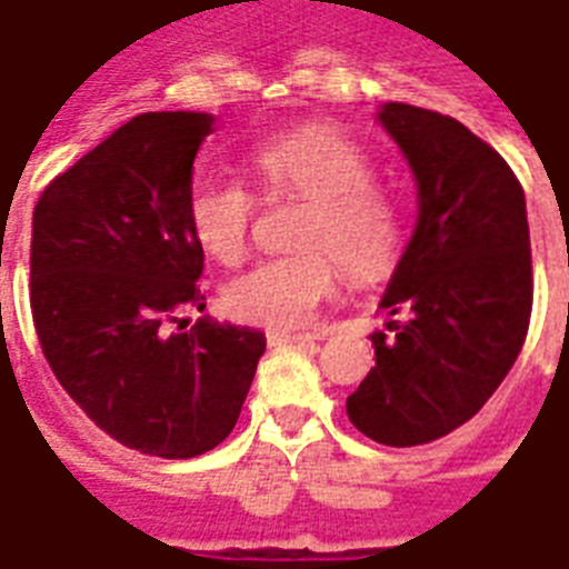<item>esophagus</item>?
Returning <instances> with one entry per match:
<instances>
[{
    "mask_svg": "<svg viewBox=\"0 0 569 569\" xmlns=\"http://www.w3.org/2000/svg\"><path fill=\"white\" fill-rule=\"evenodd\" d=\"M267 341L270 347H281V345H311L315 341V335L311 332H267Z\"/></svg>",
    "mask_w": 569,
    "mask_h": 569,
    "instance_id": "obj_1",
    "label": "esophagus"
}]
</instances>
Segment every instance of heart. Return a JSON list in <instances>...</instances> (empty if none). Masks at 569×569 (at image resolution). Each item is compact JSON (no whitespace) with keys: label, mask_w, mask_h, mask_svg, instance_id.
<instances>
[{"label":"heart","mask_w":569,"mask_h":569,"mask_svg":"<svg viewBox=\"0 0 569 569\" xmlns=\"http://www.w3.org/2000/svg\"><path fill=\"white\" fill-rule=\"evenodd\" d=\"M263 198L306 201L299 252L263 258L224 284V308L267 329L302 326L335 290L337 261L353 281H377L398 267L407 228L398 201L373 187L368 153L329 124H302L249 151ZM254 198L234 180H198L187 196L189 234L213 261L237 263L249 246Z\"/></svg>","instance_id":"1"}]
</instances>
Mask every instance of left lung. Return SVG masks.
I'll return each instance as SVG.
<instances>
[{
  "mask_svg": "<svg viewBox=\"0 0 569 569\" xmlns=\"http://www.w3.org/2000/svg\"><path fill=\"white\" fill-rule=\"evenodd\" d=\"M380 124L416 174L418 219L371 335L377 365L347 416L391 448L433 442L492 398L526 345L531 246L526 192L510 166L457 118L386 103Z\"/></svg>",
  "mask_w": 569,
  "mask_h": 569,
  "instance_id": "1",
  "label": "left lung"
}]
</instances>
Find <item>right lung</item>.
<instances>
[{"label": "right lung", "mask_w": 569, "mask_h": 569, "mask_svg": "<svg viewBox=\"0 0 569 569\" xmlns=\"http://www.w3.org/2000/svg\"><path fill=\"white\" fill-rule=\"evenodd\" d=\"M213 116L144 112L43 189L32 219L38 341L100 430L166 460L231 433L267 338L204 311V249L187 224L192 162Z\"/></svg>", "instance_id": "1"}]
</instances>
